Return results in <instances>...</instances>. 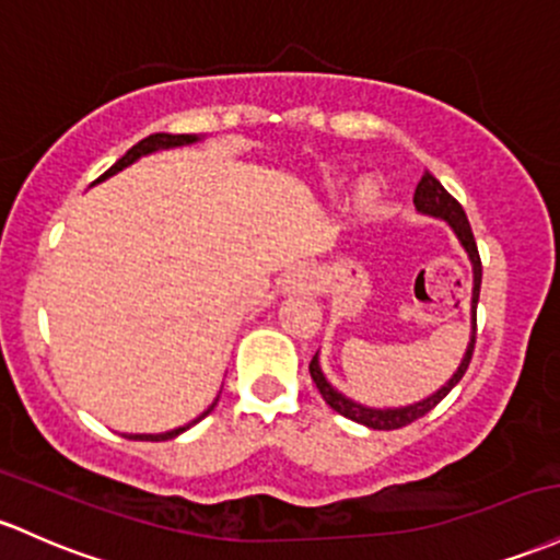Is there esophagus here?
Here are the masks:
<instances>
[{
	"label": "esophagus",
	"mask_w": 560,
	"mask_h": 560,
	"mask_svg": "<svg viewBox=\"0 0 560 560\" xmlns=\"http://www.w3.org/2000/svg\"><path fill=\"white\" fill-rule=\"evenodd\" d=\"M316 270L311 266H294L290 273L284 276V290L287 292H313L316 290Z\"/></svg>",
	"instance_id": "34e87169"
}]
</instances>
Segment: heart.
<instances>
[{
    "mask_svg": "<svg viewBox=\"0 0 560 560\" xmlns=\"http://www.w3.org/2000/svg\"><path fill=\"white\" fill-rule=\"evenodd\" d=\"M374 196H377V186H374L372 180L361 183V186H359V201H361V205H370Z\"/></svg>",
    "mask_w": 560,
    "mask_h": 560,
    "instance_id": "obj_1",
    "label": "heart"
}]
</instances>
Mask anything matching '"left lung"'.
Listing matches in <instances>:
<instances>
[{
	"label": "left lung",
	"mask_w": 560,
	"mask_h": 560,
	"mask_svg": "<svg viewBox=\"0 0 560 560\" xmlns=\"http://www.w3.org/2000/svg\"><path fill=\"white\" fill-rule=\"evenodd\" d=\"M415 207H417V212L430 214V218L444 220V223L454 231L457 242L463 244V249L468 252V260H470V266H472L470 342H468V350H465L463 361H459L457 372H454L452 377H450V383L441 385V388L435 390L433 396L422 398V401L409 404V407H390V409L364 407V404H359V401H353V398H348L346 393L331 388L329 380L324 377L322 364H318V353L313 355L308 370H311L313 383H316V388H318V393H322L324 401H327L329 407L337 411V415L348 417V420L359 422V425H366V428H372V430H396V428L409 425V422L420 420V417H425L428 411L433 409L435 404L441 401V398H446V393H450L454 385H457L459 380H463V374L468 372V364H470V359H472V348H476V308H478V292H481V257H478V247H476V238H472L468 214H465L463 205H459V201L454 199L450 190L441 186V183L435 180V177L430 175V172H425V175H422V180L417 183Z\"/></svg>",
	"instance_id": "left-lung-1"
}]
</instances>
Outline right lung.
Masks as SVG:
<instances>
[{
	"label": "right lung",
	"mask_w": 560,
	"mask_h": 560,
	"mask_svg": "<svg viewBox=\"0 0 560 560\" xmlns=\"http://www.w3.org/2000/svg\"><path fill=\"white\" fill-rule=\"evenodd\" d=\"M196 140H201L199 135H170V132H156V135H149V138H143V140H140V143H135L132 149L127 151L125 156H121L119 162L114 164V167L103 172V175L97 177L95 183L106 180V177L116 175V172H121L125 167H130L132 162H138V159H140V156H145V153L162 151V149H177V145H190V143H196ZM214 404H218V398H214ZM214 404H212V407L207 409V411H201V415L196 417V420H190L188 425H183V428L167 430V433H130V435L125 433V439H130V441H170V439H175V435H180L183 430H188L190 425H196V422H199V420H205V417L210 415V411L214 409Z\"/></svg>",
	"instance_id": "1"
}]
</instances>
